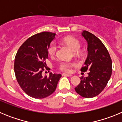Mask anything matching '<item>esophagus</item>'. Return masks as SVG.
I'll return each mask as SVG.
<instances>
[{
  "mask_svg": "<svg viewBox=\"0 0 122 122\" xmlns=\"http://www.w3.org/2000/svg\"><path fill=\"white\" fill-rule=\"evenodd\" d=\"M62 76H68V77H70V76H71L72 75H71V74H66V73H63V74H62Z\"/></svg>",
  "mask_w": 122,
  "mask_h": 122,
  "instance_id": "obj_1",
  "label": "esophagus"
}]
</instances>
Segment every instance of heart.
<instances>
[{
  "instance_id": "heart-1",
  "label": "heart",
  "mask_w": 122,
  "mask_h": 122,
  "mask_svg": "<svg viewBox=\"0 0 122 122\" xmlns=\"http://www.w3.org/2000/svg\"><path fill=\"white\" fill-rule=\"evenodd\" d=\"M63 43L66 45L68 46L70 48H71L74 51H76V54L79 55L80 54L81 48V43L77 39L72 36H66L62 40ZM57 45L54 43H52L49 46L48 49V52L49 56L53 57L56 55L57 52ZM77 66V63L75 62H61L58 65V68L60 70L62 71L66 72V73H70L72 71V68L73 67Z\"/></svg>"
}]
</instances>
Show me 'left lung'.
Listing matches in <instances>:
<instances>
[{"mask_svg":"<svg viewBox=\"0 0 122 122\" xmlns=\"http://www.w3.org/2000/svg\"><path fill=\"white\" fill-rule=\"evenodd\" d=\"M82 36L88 44V56L81 71H89V76H82L80 84L74 89L82 97L90 98L98 95L107 85L112 71V60L98 38L86 30L83 31Z\"/></svg>","mask_w":122,"mask_h":122,"instance_id":"1","label":"left lung"}]
</instances>
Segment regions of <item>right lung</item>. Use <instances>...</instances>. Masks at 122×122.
Returning a JSON list of instances; mask_svg holds the SVG:
<instances>
[{"label":"right lung","instance_id":"obj_1","mask_svg":"<svg viewBox=\"0 0 122 122\" xmlns=\"http://www.w3.org/2000/svg\"><path fill=\"white\" fill-rule=\"evenodd\" d=\"M56 33L43 32L29 37L17 52L14 63L16 78L22 90L34 98H44L56 90L60 74L50 73L49 77L42 72L50 70L46 66L48 49Z\"/></svg>","mask_w":122,"mask_h":122}]
</instances>
